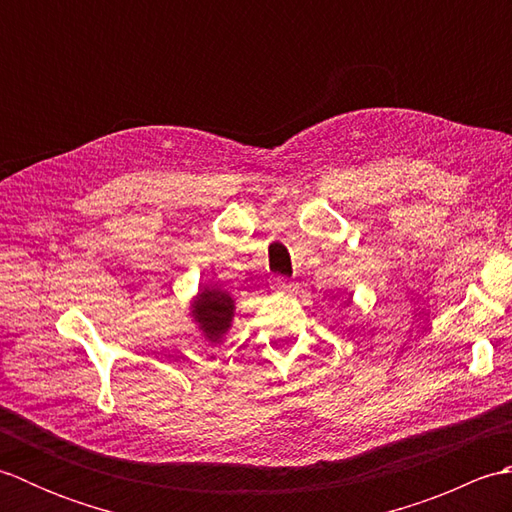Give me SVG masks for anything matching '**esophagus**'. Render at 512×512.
I'll use <instances>...</instances> for the list:
<instances>
[{
	"label": "esophagus",
	"mask_w": 512,
	"mask_h": 512,
	"mask_svg": "<svg viewBox=\"0 0 512 512\" xmlns=\"http://www.w3.org/2000/svg\"><path fill=\"white\" fill-rule=\"evenodd\" d=\"M273 288L277 292H292V290H295V284H292V281H288L286 277H275L273 279Z\"/></svg>",
	"instance_id": "1"
}]
</instances>
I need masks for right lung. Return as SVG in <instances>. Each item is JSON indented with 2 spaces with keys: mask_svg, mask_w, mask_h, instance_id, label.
Here are the masks:
<instances>
[{
  "mask_svg": "<svg viewBox=\"0 0 512 512\" xmlns=\"http://www.w3.org/2000/svg\"><path fill=\"white\" fill-rule=\"evenodd\" d=\"M189 314L206 341L220 343L233 325L235 299L220 286H202L191 301Z\"/></svg>",
  "mask_w": 512,
  "mask_h": 512,
  "instance_id": "1",
  "label": "right lung"
}]
</instances>
